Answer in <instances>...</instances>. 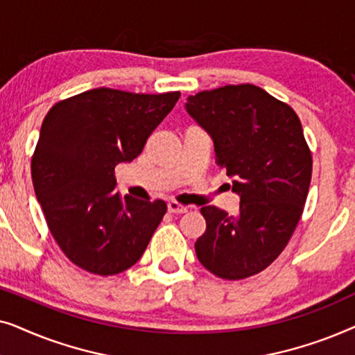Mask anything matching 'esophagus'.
<instances>
[{
	"instance_id": "esophagus-1",
	"label": "esophagus",
	"mask_w": 355,
	"mask_h": 355,
	"mask_svg": "<svg viewBox=\"0 0 355 355\" xmlns=\"http://www.w3.org/2000/svg\"><path fill=\"white\" fill-rule=\"evenodd\" d=\"M189 208L181 205L178 202H168V211L173 213V215H182V213H187Z\"/></svg>"
}]
</instances>
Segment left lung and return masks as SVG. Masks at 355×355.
<instances>
[{"instance_id": "1", "label": "left lung", "mask_w": 355, "mask_h": 355, "mask_svg": "<svg viewBox=\"0 0 355 355\" xmlns=\"http://www.w3.org/2000/svg\"><path fill=\"white\" fill-rule=\"evenodd\" d=\"M186 111L211 137L215 163L241 198L236 215L202 208L207 230L196 242L197 259L223 279L260 273L293 236L312 179L297 114L250 84L191 95Z\"/></svg>"}]
</instances>
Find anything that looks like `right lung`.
I'll use <instances>...</instances> for the list:
<instances>
[{"mask_svg": "<svg viewBox=\"0 0 355 355\" xmlns=\"http://www.w3.org/2000/svg\"><path fill=\"white\" fill-rule=\"evenodd\" d=\"M179 96L101 87L48 111L32 158L33 189L58 245L82 270L118 275L147 249L166 203L121 197L114 168L142 153Z\"/></svg>", "mask_w": 355, "mask_h": 355, "instance_id": "right-lung-1", "label": "right lung"}]
</instances>
